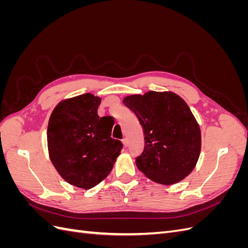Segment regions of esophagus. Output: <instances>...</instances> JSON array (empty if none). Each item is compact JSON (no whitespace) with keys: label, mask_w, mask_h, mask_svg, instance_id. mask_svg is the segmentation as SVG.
<instances>
[{"label":"esophagus","mask_w":248,"mask_h":248,"mask_svg":"<svg viewBox=\"0 0 248 248\" xmlns=\"http://www.w3.org/2000/svg\"><path fill=\"white\" fill-rule=\"evenodd\" d=\"M122 142H123L124 147H128V140H127V139H123Z\"/></svg>","instance_id":"1"}]
</instances>
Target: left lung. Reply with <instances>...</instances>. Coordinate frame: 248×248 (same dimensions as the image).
I'll return each mask as SVG.
<instances>
[{
    "label": "left lung",
    "instance_id": "1",
    "mask_svg": "<svg viewBox=\"0 0 248 248\" xmlns=\"http://www.w3.org/2000/svg\"><path fill=\"white\" fill-rule=\"evenodd\" d=\"M123 103L139 118L145 134L138 169L152 181L171 185L193 170L201 153V129L187 103L174 92L129 95Z\"/></svg>",
    "mask_w": 248,
    "mask_h": 248
}]
</instances>
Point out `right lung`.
Here are the masks:
<instances>
[{
  "label": "right lung",
  "instance_id": "1",
  "mask_svg": "<svg viewBox=\"0 0 248 248\" xmlns=\"http://www.w3.org/2000/svg\"><path fill=\"white\" fill-rule=\"evenodd\" d=\"M101 98L91 93L60 101L47 126V148L55 169L67 183L90 189L106 179L123 148L110 138L111 117L97 114Z\"/></svg>",
  "mask_w": 248,
  "mask_h": 248
}]
</instances>
